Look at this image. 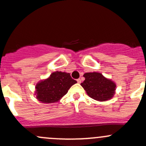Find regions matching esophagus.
<instances>
[{
  "mask_svg": "<svg viewBox=\"0 0 146 146\" xmlns=\"http://www.w3.org/2000/svg\"><path fill=\"white\" fill-rule=\"evenodd\" d=\"M77 82H78V83H80V82H81V80H80V78L78 79V80H77Z\"/></svg>",
  "mask_w": 146,
  "mask_h": 146,
  "instance_id": "34e87169",
  "label": "esophagus"
}]
</instances>
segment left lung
I'll return each instance as SVG.
<instances>
[{
    "mask_svg": "<svg viewBox=\"0 0 146 146\" xmlns=\"http://www.w3.org/2000/svg\"><path fill=\"white\" fill-rule=\"evenodd\" d=\"M85 80L80 85L88 96L97 101L104 102L111 100L115 94V82L98 72L86 73L83 75Z\"/></svg>",
    "mask_w": 146,
    "mask_h": 146,
    "instance_id": "left-lung-1",
    "label": "left lung"
}]
</instances>
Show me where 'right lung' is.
<instances>
[{
  "label": "right lung",
  "mask_w": 146,
  "mask_h": 146,
  "mask_svg": "<svg viewBox=\"0 0 146 146\" xmlns=\"http://www.w3.org/2000/svg\"><path fill=\"white\" fill-rule=\"evenodd\" d=\"M77 81L70 77V73L56 71L47 78L37 82L35 95L39 102L46 104L58 102Z\"/></svg>",
  "instance_id": "obj_1"
}]
</instances>
